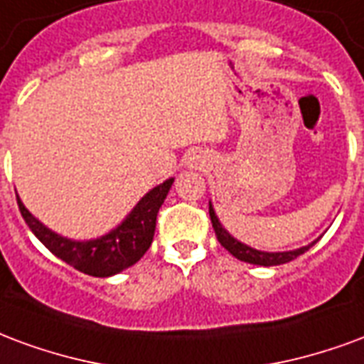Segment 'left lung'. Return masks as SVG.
Listing matches in <instances>:
<instances>
[{
  "instance_id": "left-lung-1",
  "label": "left lung",
  "mask_w": 364,
  "mask_h": 364,
  "mask_svg": "<svg viewBox=\"0 0 364 364\" xmlns=\"http://www.w3.org/2000/svg\"><path fill=\"white\" fill-rule=\"evenodd\" d=\"M209 217H211V223H213V229L215 235H217V240L221 242V246H225L227 250L238 258L240 262H248V264H256V266H281V264H287L291 259L299 258L301 254L309 250L312 244L309 246H302V248H296V250H289V252H262L256 250V248H250V246H246L240 240H237L235 237H230L227 230L223 229V225L217 219V215H215L213 205L209 203Z\"/></svg>"
}]
</instances>
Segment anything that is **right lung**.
<instances>
[{
  "instance_id": "right-lung-1",
  "label": "right lung",
  "mask_w": 364,
  "mask_h": 364,
  "mask_svg": "<svg viewBox=\"0 0 364 364\" xmlns=\"http://www.w3.org/2000/svg\"><path fill=\"white\" fill-rule=\"evenodd\" d=\"M174 178L164 180L163 184L155 186L151 192L137 201L132 213L112 229L108 235L92 240H71L54 230L44 227L28 209L18 200V211L23 219L54 256L63 259L65 264L75 267L79 272L92 275V277H110L116 273L132 267L135 262L143 258V254L149 250L153 237H155L156 213L164 203V198L171 190Z\"/></svg>"
}]
</instances>
